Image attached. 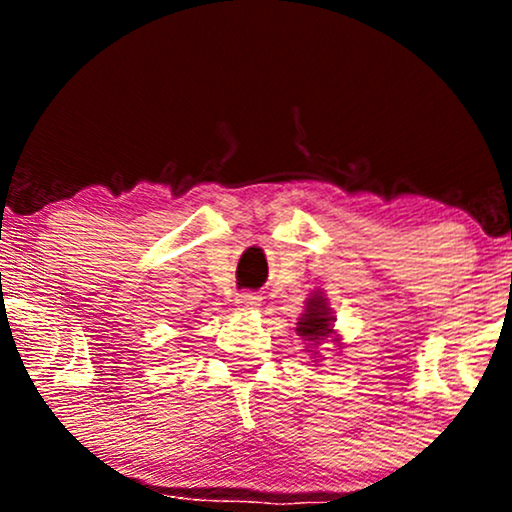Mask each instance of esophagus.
<instances>
[{
    "instance_id": "esophagus-1",
    "label": "esophagus",
    "mask_w": 512,
    "mask_h": 512,
    "mask_svg": "<svg viewBox=\"0 0 512 512\" xmlns=\"http://www.w3.org/2000/svg\"><path fill=\"white\" fill-rule=\"evenodd\" d=\"M236 301L240 308H255V305H260V296L257 293H238Z\"/></svg>"
}]
</instances>
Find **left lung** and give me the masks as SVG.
<instances>
[{
	"label": "left lung",
	"mask_w": 512,
	"mask_h": 512,
	"mask_svg": "<svg viewBox=\"0 0 512 512\" xmlns=\"http://www.w3.org/2000/svg\"><path fill=\"white\" fill-rule=\"evenodd\" d=\"M296 332L301 334L308 342L320 344V339L330 337L332 334V315L330 308H327L325 298L320 293H313V296L305 301V313L298 317Z\"/></svg>",
	"instance_id": "obj_1"
}]
</instances>
